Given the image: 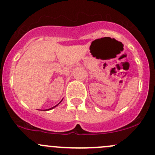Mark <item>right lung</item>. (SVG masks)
<instances>
[{
  "label": "right lung",
  "instance_id": "1",
  "mask_svg": "<svg viewBox=\"0 0 155 155\" xmlns=\"http://www.w3.org/2000/svg\"><path fill=\"white\" fill-rule=\"evenodd\" d=\"M56 106H57V105H56ZM56 106H54V107H53L52 108H51V109H48V110H49V109H53V108H54V107H56Z\"/></svg>",
  "mask_w": 155,
  "mask_h": 155
}]
</instances>
